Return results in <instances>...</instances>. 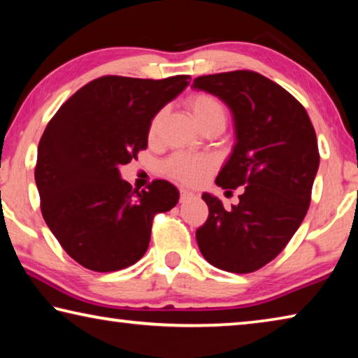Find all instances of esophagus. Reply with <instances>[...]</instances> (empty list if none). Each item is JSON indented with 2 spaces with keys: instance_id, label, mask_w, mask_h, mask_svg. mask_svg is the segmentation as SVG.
I'll use <instances>...</instances> for the list:
<instances>
[{
  "instance_id": "esophagus-1",
  "label": "esophagus",
  "mask_w": 358,
  "mask_h": 358,
  "mask_svg": "<svg viewBox=\"0 0 358 358\" xmlns=\"http://www.w3.org/2000/svg\"><path fill=\"white\" fill-rule=\"evenodd\" d=\"M194 197V194L187 189H180V202H186Z\"/></svg>"
}]
</instances>
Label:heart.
<instances>
[{
  "label": "heart",
  "instance_id": "heart-1",
  "mask_svg": "<svg viewBox=\"0 0 358 358\" xmlns=\"http://www.w3.org/2000/svg\"><path fill=\"white\" fill-rule=\"evenodd\" d=\"M187 107L192 113L194 120L203 126L211 120L226 121V106L220 98L208 93H194L186 101ZM164 112H157L151 120L148 128V137H156L159 131ZM216 167V157L211 155H192V153H177L166 162V173L173 180L181 181L185 185H201L207 178V175Z\"/></svg>",
  "mask_w": 358,
  "mask_h": 358
}]
</instances>
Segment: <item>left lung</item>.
I'll list each match as a JSON object with an SVG mask.
<instances>
[{"instance_id": "1", "label": "left lung", "mask_w": 358, "mask_h": 358, "mask_svg": "<svg viewBox=\"0 0 358 358\" xmlns=\"http://www.w3.org/2000/svg\"><path fill=\"white\" fill-rule=\"evenodd\" d=\"M192 87L220 98L234 115L232 155L216 185L245 186L226 210L208 192V220L197 229L202 256L216 268L251 273L280 254L300 227L319 169L316 131L292 94L252 71L194 78Z\"/></svg>"}]
</instances>
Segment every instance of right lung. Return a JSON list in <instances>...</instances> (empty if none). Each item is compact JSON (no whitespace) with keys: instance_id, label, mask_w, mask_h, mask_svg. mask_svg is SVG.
Returning <instances> with one entry per match:
<instances>
[{"instance_id":"1","label":"right lung","mask_w":358,"mask_h":358,"mask_svg":"<svg viewBox=\"0 0 358 358\" xmlns=\"http://www.w3.org/2000/svg\"><path fill=\"white\" fill-rule=\"evenodd\" d=\"M189 78L99 77L48 121L34 169L42 216L85 268L107 273L136 264L148 250L155 215L177 205L172 183L155 180L148 189H132L120 166L147 148L151 120Z\"/></svg>"}]
</instances>
